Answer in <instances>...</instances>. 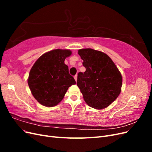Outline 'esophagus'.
Here are the masks:
<instances>
[{"instance_id": "obj_1", "label": "esophagus", "mask_w": 152, "mask_h": 152, "mask_svg": "<svg viewBox=\"0 0 152 152\" xmlns=\"http://www.w3.org/2000/svg\"><path fill=\"white\" fill-rule=\"evenodd\" d=\"M74 79H75V81L77 82V75H75L74 76Z\"/></svg>"}]
</instances>
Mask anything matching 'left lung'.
<instances>
[{
  "label": "left lung",
  "mask_w": 152,
  "mask_h": 152,
  "mask_svg": "<svg viewBox=\"0 0 152 152\" xmlns=\"http://www.w3.org/2000/svg\"><path fill=\"white\" fill-rule=\"evenodd\" d=\"M86 70L79 72L77 85L89 107L102 110L108 107L121 92L122 75L107 54L91 48L78 50Z\"/></svg>",
  "instance_id": "obj_1"
}]
</instances>
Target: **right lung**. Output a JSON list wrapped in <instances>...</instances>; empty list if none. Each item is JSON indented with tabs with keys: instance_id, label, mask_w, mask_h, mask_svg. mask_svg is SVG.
I'll list each match as a JSON object with an SVG mask.
<instances>
[{
	"instance_id": "add662e5",
	"label": "right lung",
	"mask_w": 152,
	"mask_h": 152,
	"mask_svg": "<svg viewBox=\"0 0 152 152\" xmlns=\"http://www.w3.org/2000/svg\"><path fill=\"white\" fill-rule=\"evenodd\" d=\"M69 49H54L42 54L30 71L28 84L37 102L45 107L61 102L69 87L76 84L68 72L65 60L72 54Z\"/></svg>"
}]
</instances>
